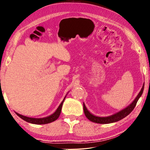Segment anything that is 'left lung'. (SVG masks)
<instances>
[{
	"label": "left lung",
	"instance_id": "left-lung-1",
	"mask_svg": "<svg viewBox=\"0 0 150 150\" xmlns=\"http://www.w3.org/2000/svg\"><path fill=\"white\" fill-rule=\"evenodd\" d=\"M144 88V83L140 91L138 94V96H136V98H135L134 100L132 103L129 105L127 106L126 108L123 109L122 110H121V111H120L118 112H116V113H115L112 115H110V116H108V117H98L91 114V112L88 111V109L86 108L85 104L83 103V111H84V114L86 115V117H87L90 121L96 122V123H99V124H109V123H112V122L119 121V120L124 119L125 117H127V115H129L130 112L133 111V109H134L136 103H137L139 98H140L141 96L142 95Z\"/></svg>",
	"mask_w": 150,
	"mask_h": 150
}]
</instances>
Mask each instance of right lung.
<instances>
[{"label":"right lung","instance_id":"right-lung-1","mask_svg":"<svg viewBox=\"0 0 150 150\" xmlns=\"http://www.w3.org/2000/svg\"><path fill=\"white\" fill-rule=\"evenodd\" d=\"M67 95H66V96H67ZM66 96L64 97V98L63 99V100L61 102V103L60 104V105L57 109V110L55 111V112H53V113H52V115H49V116H48V117H43V118H31V117L23 116V115L18 113V112H15L18 117L21 118V119H23V120H25V121H26V122L31 123V124H35V125L48 124V123L52 122L54 121V120H56L58 119V118L59 117L60 112H61L62 104H63V103H64V99L66 98Z\"/></svg>","mask_w":150,"mask_h":150}]
</instances>
